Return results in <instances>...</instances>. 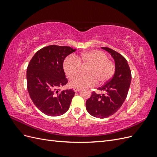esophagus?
I'll return each mask as SVG.
<instances>
[{"mask_svg":"<svg viewBox=\"0 0 157 157\" xmlns=\"http://www.w3.org/2000/svg\"><path fill=\"white\" fill-rule=\"evenodd\" d=\"M80 90H81V88H73V90L75 92H79Z\"/></svg>","mask_w":157,"mask_h":157,"instance_id":"1","label":"esophagus"}]
</instances>
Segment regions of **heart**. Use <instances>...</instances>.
Instances as JSON below:
<instances>
[{
    "label": "heart",
    "instance_id": "1",
    "mask_svg": "<svg viewBox=\"0 0 157 157\" xmlns=\"http://www.w3.org/2000/svg\"><path fill=\"white\" fill-rule=\"evenodd\" d=\"M82 65H90L86 73L88 75H80L71 81V86L81 88L92 86L98 81L103 84L113 77L115 72V65L108 59L107 56L99 50L84 52L80 56H69L63 61V69L69 78H73L80 73Z\"/></svg>",
    "mask_w": 157,
    "mask_h": 157
}]
</instances>
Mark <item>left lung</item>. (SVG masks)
<instances>
[{
	"label": "left lung",
	"mask_w": 157,
	"mask_h": 157,
	"mask_svg": "<svg viewBox=\"0 0 157 157\" xmlns=\"http://www.w3.org/2000/svg\"><path fill=\"white\" fill-rule=\"evenodd\" d=\"M115 61V72L113 78L98 90L103 94L92 92L86 102L87 111L94 117L105 118L115 113L126 98L132 80L127 60L121 54L107 47H101Z\"/></svg>",
	"instance_id": "1"
}]
</instances>
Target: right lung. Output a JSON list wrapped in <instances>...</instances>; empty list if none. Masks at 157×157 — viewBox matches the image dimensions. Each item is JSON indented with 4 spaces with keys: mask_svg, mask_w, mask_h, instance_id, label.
<instances>
[{
    "mask_svg": "<svg viewBox=\"0 0 157 157\" xmlns=\"http://www.w3.org/2000/svg\"><path fill=\"white\" fill-rule=\"evenodd\" d=\"M69 46L50 45L36 52L27 69V86L31 100L46 115L57 117L68 111L74 90L58 88L67 84L63 70L66 57L75 52Z\"/></svg>",
    "mask_w": 157,
    "mask_h": 157,
    "instance_id": "obj_1",
    "label": "right lung"
}]
</instances>
